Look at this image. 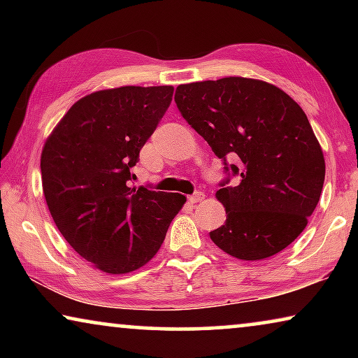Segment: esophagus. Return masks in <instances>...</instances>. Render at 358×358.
Instances as JSON below:
<instances>
[{
  "label": "esophagus",
  "instance_id": "34e87169",
  "mask_svg": "<svg viewBox=\"0 0 358 358\" xmlns=\"http://www.w3.org/2000/svg\"><path fill=\"white\" fill-rule=\"evenodd\" d=\"M203 199H205V194H203V192H199V190H197V192H194L192 195H189V197H187V200H189L190 203H197V202H202Z\"/></svg>",
  "mask_w": 358,
  "mask_h": 358
}]
</instances>
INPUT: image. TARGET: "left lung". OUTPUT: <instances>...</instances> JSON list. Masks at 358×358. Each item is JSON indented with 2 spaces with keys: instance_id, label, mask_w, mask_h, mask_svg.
Segmentation results:
<instances>
[{
  "instance_id": "8db88e82",
  "label": "left lung",
  "mask_w": 358,
  "mask_h": 358,
  "mask_svg": "<svg viewBox=\"0 0 358 358\" xmlns=\"http://www.w3.org/2000/svg\"><path fill=\"white\" fill-rule=\"evenodd\" d=\"M174 101L224 164L217 199L227 222L210 231L212 241L243 261L271 257L295 241L320 202L326 174L301 107L277 86L239 76L180 85ZM231 175L238 178L234 186Z\"/></svg>"
}]
</instances>
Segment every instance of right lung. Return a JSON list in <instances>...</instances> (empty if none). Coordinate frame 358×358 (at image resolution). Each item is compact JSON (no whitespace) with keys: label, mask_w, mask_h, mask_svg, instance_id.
<instances>
[{"label":"right lung","mask_w":358,"mask_h":358,"mask_svg":"<svg viewBox=\"0 0 358 358\" xmlns=\"http://www.w3.org/2000/svg\"><path fill=\"white\" fill-rule=\"evenodd\" d=\"M173 86H122L83 97L42 150L43 195L63 238L107 273H127L158 252L180 194L130 187L131 168L173 101Z\"/></svg>","instance_id":"right-lung-1"}]
</instances>
